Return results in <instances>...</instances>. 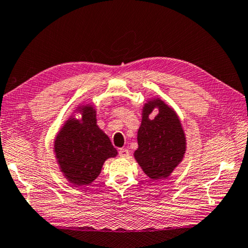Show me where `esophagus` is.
Listing matches in <instances>:
<instances>
[{"instance_id":"34e87169","label":"esophagus","mask_w":248,"mask_h":248,"mask_svg":"<svg viewBox=\"0 0 248 248\" xmlns=\"http://www.w3.org/2000/svg\"><path fill=\"white\" fill-rule=\"evenodd\" d=\"M119 155L121 158H127L129 155V151L125 148H121L119 150Z\"/></svg>"}]
</instances>
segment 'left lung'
Wrapping results in <instances>:
<instances>
[{
	"label": "left lung",
	"mask_w": 248,
	"mask_h": 248,
	"mask_svg": "<svg viewBox=\"0 0 248 248\" xmlns=\"http://www.w3.org/2000/svg\"><path fill=\"white\" fill-rule=\"evenodd\" d=\"M155 108L158 114H150ZM141 124L137 133L136 161L151 180L167 179L183 160L186 138L179 116L161 99H151L142 107Z\"/></svg>",
	"instance_id": "obj_1"
}]
</instances>
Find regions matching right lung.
I'll use <instances>...</instances> for the list:
<instances>
[{
  "label": "right lung",
  "instance_id": "right-lung-1",
  "mask_svg": "<svg viewBox=\"0 0 248 248\" xmlns=\"http://www.w3.org/2000/svg\"><path fill=\"white\" fill-rule=\"evenodd\" d=\"M81 119L71 117L55 137L54 153L65 179L77 186L89 185L97 179L104 161L117 155L110 138L97 125L93 106H79Z\"/></svg>",
  "mask_w": 248,
  "mask_h": 248
}]
</instances>
